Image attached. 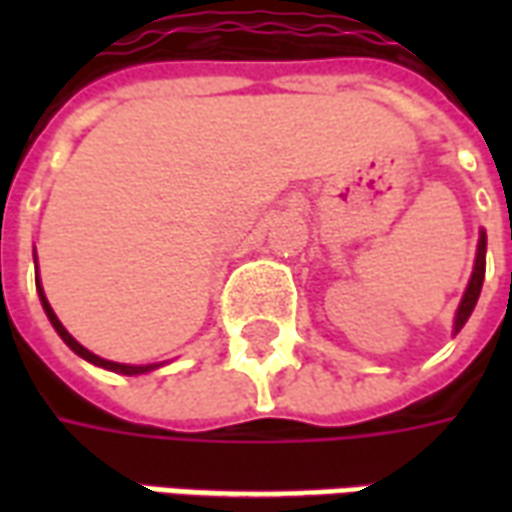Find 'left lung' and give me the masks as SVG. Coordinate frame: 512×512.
I'll use <instances>...</instances> for the list:
<instances>
[{
  "instance_id": "1",
  "label": "left lung",
  "mask_w": 512,
  "mask_h": 512,
  "mask_svg": "<svg viewBox=\"0 0 512 512\" xmlns=\"http://www.w3.org/2000/svg\"><path fill=\"white\" fill-rule=\"evenodd\" d=\"M485 279V233H480V241H477V257H474V271L469 285H466V293H463L461 304H458V312H455V334L461 332L463 323L469 321L474 304L480 299V290H483Z\"/></svg>"
}]
</instances>
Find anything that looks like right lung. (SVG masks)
Returning <instances> with one entry per match:
<instances>
[{"label": "right lung", "mask_w": 512, "mask_h": 512, "mask_svg": "<svg viewBox=\"0 0 512 512\" xmlns=\"http://www.w3.org/2000/svg\"><path fill=\"white\" fill-rule=\"evenodd\" d=\"M38 293H40V301H43V310H46V315H49L51 326L57 329V334H60L62 340H65V345L71 348L73 354H79L82 359H87V362H93V365H98V367H104V370H112V373H123V376H139V373H150V370H156V367H158V365H120V362H109V359H101V356H95L93 351H87L84 345L76 343L71 334H68V329H65V326L60 323V318L54 315L51 304L46 301V293H43V288H40V279H38Z\"/></svg>", "instance_id": "1"}]
</instances>
